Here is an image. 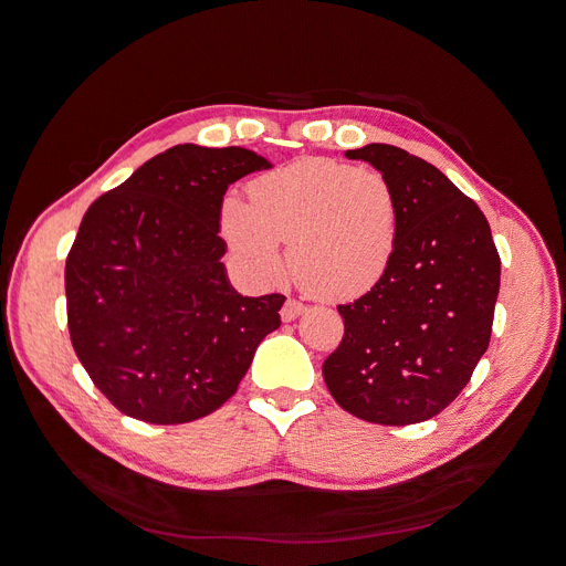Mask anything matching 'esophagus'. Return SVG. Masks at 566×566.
<instances>
[{"label":"esophagus","instance_id":"1","mask_svg":"<svg viewBox=\"0 0 566 566\" xmlns=\"http://www.w3.org/2000/svg\"><path fill=\"white\" fill-rule=\"evenodd\" d=\"M305 312V305L301 303V301H295V298H289L286 303H284V307H282V318L289 323V321H293V318H298L301 314Z\"/></svg>","mask_w":566,"mask_h":566}]
</instances>
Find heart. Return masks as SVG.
I'll return each instance as SVG.
<instances>
[{"mask_svg": "<svg viewBox=\"0 0 566 566\" xmlns=\"http://www.w3.org/2000/svg\"><path fill=\"white\" fill-rule=\"evenodd\" d=\"M220 235L243 271L273 282L284 245L295 277L321 298H358L390 271L399 241V201L380 171L305 158L250 184V201L227 195Z\"/></svg>", "mask_w": 566, "mask_h": 566, "instance_id": "heart-1", "label": "heart"}]
</instances>
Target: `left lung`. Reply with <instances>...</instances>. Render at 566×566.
<instances>
[{
  "label": "left lung",
  "mask_w": 566,
  "mask_h": 566,
  "mask_svg": "<svg viewBox=\"0 0 566 566\" xmlns=\"http://www.w3.org/2000/svg\"><path fill=\"white\" fill-rule=\"evenodd\" d=\"M346 158L392 184L399 241L388 275L337 307L344 337L323 378L355 418L418 424L459 397L489 348L500 256L480 206L431 163L390 144L353 148Z\"/></svg>",
  "instance_id": "obj_1"
}]
</instances>
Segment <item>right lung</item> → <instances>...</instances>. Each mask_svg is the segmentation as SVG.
Instances as JSON below:
<instances>
[{"mask_svg":"<svg viewBox=\"0 0 566 566\" xmlns=\"http://www.w3.org/2000/svg\"><path fill=\"white\" fill-rule=\"evenodd\" d=\"M271 167L241 146L178 144L84 213L66 259L69 333L128 418L184 424L218 410L280 328L286 298L229 284L218 227L227 188Z\"/></svg>","mask_w":566,"mask_h":566,"instance_id":"right-lung-1","label":"right lung"}]
</instances>
